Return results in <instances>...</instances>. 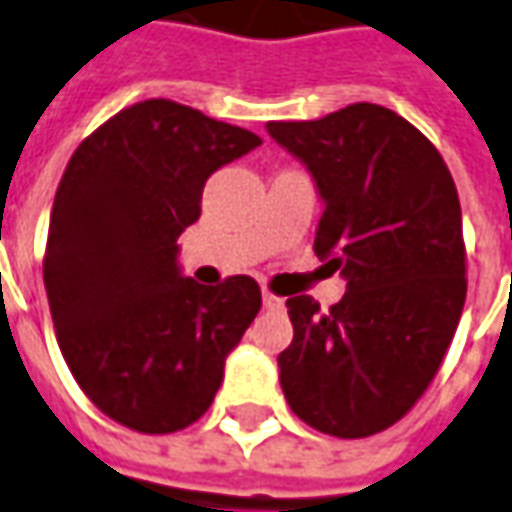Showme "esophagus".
Here are the masks:
<instances>
[{
  "instance_id": "34e87169",
  "label": "esophagus",
  "mask_w": 512,
  "mask_h": 512,
  "mask_svg": "<svg viewBox=\"0 0 512 512\" xmlns=\"http://www.w3.org/2000/svg\"><path fill=\"white\" fill-rule=\"evenodd\" d=\"M263 308L266 311H285V300L277 297V294H271V291H263Z\"/></svg>"
}]
</instances>
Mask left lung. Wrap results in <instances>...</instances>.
Returning a JSON list of instances; mask_svg holds the SVG:
<instances>
[{
  "label": "left lung",
  "mask_w": 512,
  "mask_h": 512,
  "mask_svg": "<svg viewBox=\"0 0 512 512\" xmlns=\"http://www.w3.org/2000/svg\"><path fill=\"white\" fill-rule=\"evenodd\" d=\"M266 128L314 173L325 201L314 252L347 277L325 314L308 294L285 300V401L322 434L370 437L420 401L460 325L468 277L457 187L429 137L375 103Z\"/></svg>",
  "instance_id": "obj_1"
}]
</instances>
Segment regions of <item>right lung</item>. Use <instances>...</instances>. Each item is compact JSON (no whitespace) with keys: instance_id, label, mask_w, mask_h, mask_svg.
<instances>
[{"instance_id":"right-lung-1","label":"right lung","mask_w":512,"mask_h":512,"mask_svg":"<svg viewBox=\"0 0 512 512\" xmlns=\"http://www.w3.org/2000/svg\"><path fill=\"white\" fill-rule=\"evenodd\" d=\"M260 142L156 97L109 117L66 165L44 249L55 339L83 395L125 429L196 423L260 311L249 274L204 288L176 266L210 173Z\"/></svg>"}]
</instances>
